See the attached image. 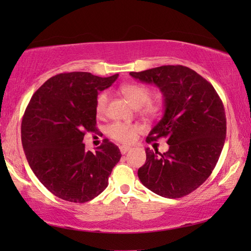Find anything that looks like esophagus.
Here are the masks:
<instances>
[{
	"label": "esophagus",
	"instance_id": "obj_1",
	"mask_svg": "<svg viewBox=\"0 0 251 251\" xmlns=\"http://www.w3.org/2000/svg\"><path fill=\"white\" fill-rule=\"evenodd\" d=\"M120 151H121L122 154L124 155V154H126L127 151H130V147H128V146H120Z\"/></svg>",
	"mask_w": 251,
	"mask_h": 251
}]
</instances>
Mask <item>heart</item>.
I'll return each instance as SVG.
<instances>
[{
	"instance_id": "heart-1",
	"label": "heart",
	"mask_w": 251,
	"mask_h": 251,
	"mask_svg": "<svg viewBox=\"0 0 251 251\" xmlns=\"http://www.w3.org/2000/svg\"><path fill=\"white\" fill-rule=\"evenodd\" d=\"M120 91L129 103L136 108L142 107L144 115L148 117H156L161 113V104L158 101L151 100V91L143 84L127 83L122 85ZM109 95L107 92H101L96 97L95 110L97 115H104L107 109ZM141 131V126L137 124H127V123L115 122L107 126L106 133L114 141L123 144H130L135 141L136 136Z\"/></svg>"
}]
</instances>
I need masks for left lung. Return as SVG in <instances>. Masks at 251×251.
Returning a JSON list of instances; mask_svg holds the SVG:
<instances>
[{"mask_svg":"<svg viewBox=\"0 0 251 251\" xmlns=\"http://www.w3.org/2000/svg\"><path fill=\"white\" fill-rule=\"evenodd\" d=\"M129 74L163 93L164 116L146 142L165 137L169 145L163 154L146 148L138 178L161 197H184L206 181L222 154L227 128L223 101L214 86L189 67L165 65Z\"/></svg>","mask_w":251,"mask_h":251,"instance_id":"obj_1","label":"left lung"}]
</instances>
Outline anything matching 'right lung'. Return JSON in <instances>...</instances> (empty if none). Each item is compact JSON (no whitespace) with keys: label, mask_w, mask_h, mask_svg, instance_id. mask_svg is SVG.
<instances>
[{"label":"right lung","mask_w":251,"mask_h":251,"mask_svg":"<svg viewBox=\"0 0 251 251\" xmlns=\"http://www.w3.org/2000/svg\"><path fill=\"white\" fill-rule=\"evenodd\" d=\"M118 74L100 77L87 72L53 76L25 109L21 137L28 165L46 189L71 202H86L103 192L122 154L104 139L93 152L83 143L96 131L95 101Z\"/></svg>","instance_id":"obj_1"}]
</instances>
